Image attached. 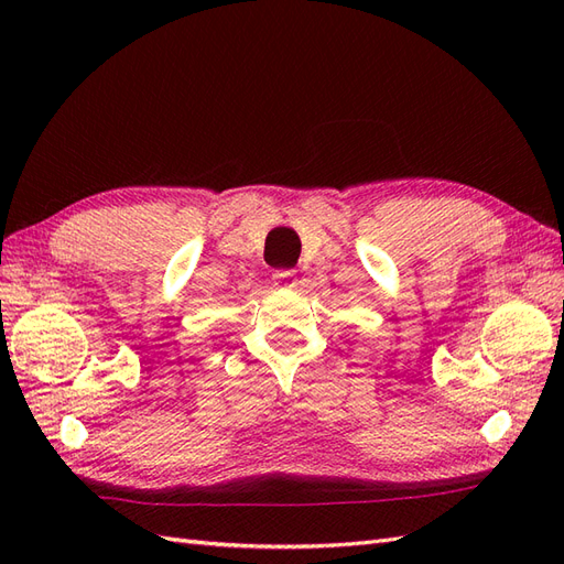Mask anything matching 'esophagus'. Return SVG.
Listing matches in <instances>:
<instances>
[{
  "label": "esophagus",
  "instance_id": "1",
  "mask_svg": "<svg viewBox=\"0 0 564 564\" xmlns=\"http://www.w3.org/2000/svg\"><path fill=\"white\" fill-rule=\"evenodd\" d=\"M294 275H296V272L294 270H282V272H278V280L280 282H289V286H296V280H294Z\"/></svg>",
  "mask_w": 564,
  "mask_h": 564
}]
</instances>
